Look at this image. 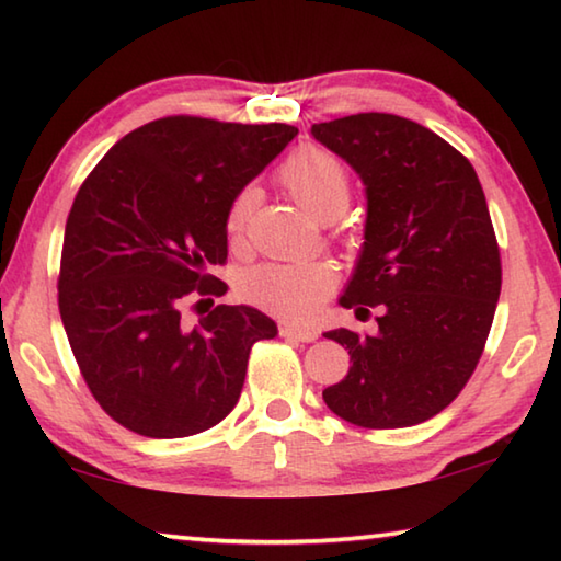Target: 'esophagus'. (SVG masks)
Instances as JSON below:
<instances>
[{
  "mask_svg": "<svg viewBox=\"0 0 561 561\" xmlns=\"http://www.w3.org/2000/svg\"><path fill=\"white\" fill-rule=\"evenodd\" d=\"M279 336L284 339H294V341H314L317 331L309 327H297V324H279Z\"/></svg>",
  "mask_w": 561,
  "mask_h": 561,
  "instance_id": "obj_1",
  "label": "esophagus"
}]
</instances>
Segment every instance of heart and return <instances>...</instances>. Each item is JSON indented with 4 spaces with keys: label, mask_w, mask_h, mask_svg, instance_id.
Masks as SVG:
<instances>
[{
    "label": "heart",
    "mask_w": 561,
    "mask_h": 561,
    "mask_svg": "<svg viewBox=\"0 0 561 561\" xmlns=\"http://www.w3.org/2000/svg\"><path fill=\"white\" fill-rule=\"evenodd\" d=\"M282 185L317 220H336L351 201L346 168L324 148H301L279 168ZM257 205V193L244 187L227 213V234L237 242ZM336 287V270L324 260L297 264H262L242 279V294L257 307L287 319L314 317Z\"/></svg>",
    "instance_id": "heart-1"
}]
</instances>
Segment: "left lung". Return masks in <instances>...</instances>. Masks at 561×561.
Wrapping results in <instances>:
<instances>
[{
    "label": "left lung",
    "instance_id": "1",
    "mask_svg": "<svg viewBox=\"0 0 561 561\" xmlns=\"http://www.w3.org/2000/svg\"><path fill=\"white\" fill-rule=\"evenodd\" d=\"M366 185V230L341 307L381 309L378 331L334 329L344 381L324 388L360 428H408L448 408L485 348L502 287L500 247L470 160L421 123L356 113L311 126Z\"/></svg>",
    "mask_w": 561,
    "mask_h": 561
}]
</instances>
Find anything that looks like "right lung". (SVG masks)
Segmentation results:
<instances>
[{"label": "right lung", "instance_id": "right-lung-1", "mask_svg": "<svg viewBox=\"0 0 561 561\" xmlns=\"http://www.w3.org/2000/svg\"><path fill=\"white\" fill-rule=\"evenodd\" d=\"M297 128L168 116L130 130L83 180L66 220L59 311L76 364L113 421L187 438L240 401L247 358L277 324L217 304L180 321L193 294L222 297L227 213ZM213 301V299H201Z\"/></svg>", "mask_w": 561, "mask_h": 561}]
</instances>
